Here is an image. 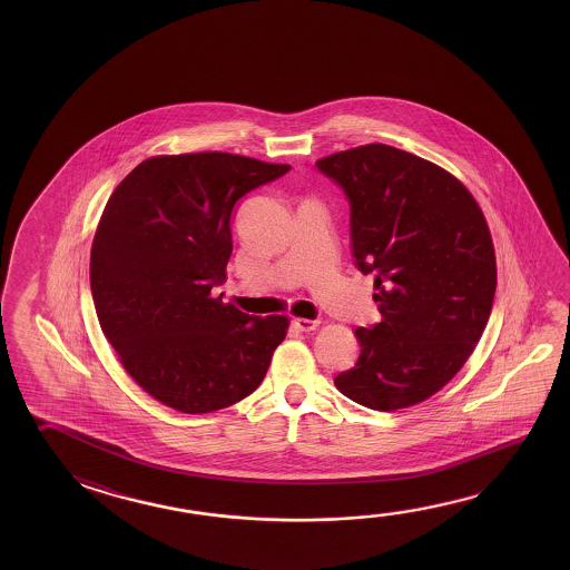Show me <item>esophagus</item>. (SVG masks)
I'll return each instance as SVG.
<instances>
[{
  "label": "esophagus",
  "instance_id": "esophagus-1",
  "mask_svg": "<svg viewBox=\"0 0 570 570\" xmlns=\"http://www.w3.org/2000/svg\"><path fill=\"white\" fill-rule=\"evenodd\" d=\"M317 320H308V317H294L292 320V326L296 327V330H299V332H312V330H316Z\"/></svg>",
  "mask_w": 570,
  "mask_h": 570
}]
</instances>
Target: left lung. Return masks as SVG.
<instances>
[{"instance_id": "1", "label": "left lung", "mask_w": 570, "mask_h": 570, "mask_svg": "<svg viewBox=\"0 0 570 570\" xmlns=\"http://www.w3.org/2000/svg\"><path fill=\"white\" fill-rule=\"evenodd\" d=\"M344 188L357 271L374 274L382 322L355 327L360 357L337 390L370 410L423 402L458 374L493 308L485 216L445 168L382 142L316 163Z\"/></svg>"}]
</instances>
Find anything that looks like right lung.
<instances>
[{
	"instance_id": "right-lung-1",
	"label": "right lung",
	"mask_w": 570,
	"mask_h": 570,
	"mask_svg": "<svg viewBox=\"0 0 570 570\" xmlns=\"http://www.w3.org/2000/svg\"><path fill=\"white\" fill-rule=\"evenodd\" d=\"M289 165L193 153L142 160L112 190L95 233L89 281L105 337L145 392L210 413L261 385L286 316H248L213 298L233 254L238 198Z\"/></svg>"
}]
</instances>
